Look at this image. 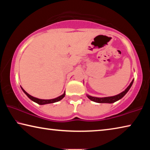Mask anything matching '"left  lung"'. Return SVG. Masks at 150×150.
Listing matches in <instances>:
<instances>
[{
    "mask_svg": "<svg viewBox=\"0 0 150 150\" xmlns=\"http://www.w3.org/2000/svg\"><path fill=\"white\" fill-rule=\"evenodd\" d=\"M134 80L132 81V82L130 83V84L128 85V87H127L125 90L122 92L119 93L118 95H116L115 96H107V97H96V96H91L87 94V96L91 100L93 101V102L95 103H114L116 102V101L119 100L121 99L123 96L126 95V94L128 92V91L130 90V88H131L132 85L133 83H134Z\"/></svg>",
    "mask_w": 150,
    "mask_h": 150,
    "instance_id": "obj_1",
    "label": "left lung"
}]
</instances>
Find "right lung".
<instances>
[{
	"label": "right lung",
	"instance_id": "right-lung-1",
	"mask_svg": "<svg viewBox=\"0 0 150 150\" xmlns=\"http://www.w3.org/2000/svg\"><path fill=\"white\" fill-rule=\"evenodd\" d=\"M21 88L22 90L23 91V92L26 94L30 100H32V101H34V102L36 103L37 104H38V105H47V104H51V103H54L58 102V101L61 100L62 98H64V96L65 95V92H64V93H63V95L57 96V97L55 98H52V99H40V98L34 97V96H32V95H29L26 91H25V90L22 87H21Z\"/></svg>",
	"mask_w": 150,
	"mask_h": 150
}]
</instances>
